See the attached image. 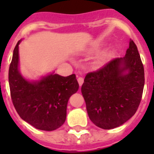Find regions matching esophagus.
<instances>
[{"label":"esophagus","instance_id":"1","mask_svg":"<svg viewBox=\"0 0 154 154\" xmlns=\"http://www.w3.org/2000/svg\"><path fill=\"white\" fill-rule=\"evenodd\" d=\"M77 82H78V84H79V86H82V84H83V82H84V79L83 78H82V77H78V78H77Z\"/></svg>","mask_w":154,"mask_h":154}]
</instances>
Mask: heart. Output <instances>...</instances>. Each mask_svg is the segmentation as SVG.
<instances>
[{"label":"heart","mask_w":154,"mask_h":154,"mask_svg":"<svg viewBox=\"0 0 154 154\" xmlns=\"http://www.w3.org/2000/svg\"><path fill=\"white\" fill-rule=\"evenodd\" d=\"M114 55V50L113 49H110V50L107 51L106 53H104L100 55V57L97 58V62H96V64L97 66H102L103 64H105L106 63L107 61L110 59V57H112Z\"/></svg>","instance_id":"obj_1"}]
</instances>
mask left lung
Instances as JSON below:
<instances>
[{"label":"left lung","instance_id":"left-lung-1","mask_svg":"<svg viewBox=\"0 0 154 154\" xmlns=\"http://www.w3.org/2000/svg\"><path fill=\"white\" fill-rule=\"evenodd\" d=\"M143 86V66L130 39L125 57L110 61L84 79L82 93L91 122L103 129L122 125L135 114Z\"/></svg>","mask_w":154,"mask_h":154}]
</instances>
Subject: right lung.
<instances>
[{
  "mask_svg": "<svg viewBox=\"0 0 154 154\" xmlns=\"http://www.w3.org/2000/svg\"><path fill=\"white\" fill-rule=\"evenodd\" d=\"M16 44L9 68V85L13 105L22 119L40 130L58 129L66 120L67 106L79 85L76 75L62 77L51 72L37 80H29L20 71Z\"/></svg>",
  "mask_w": 154,
  "mask_h": 154,
  "instance_id": "add662e5",
  "label": "right lung"
}]
</instances>
